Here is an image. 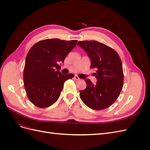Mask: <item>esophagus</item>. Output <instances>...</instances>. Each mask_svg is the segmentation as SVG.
Returning <instances> with one entry per match:
<instances>
[{
    "instance_id": "esophagus-1",
    "label": "esophagus",
    "mask_w": 150,
    "mask_h": 150,
    "mask_svg": "<svg viewBox=\"0 0 150 150\" xmlns=\"http://www.w3.org/2000/svg\"><path fill=\"white\" fill-rule=\"evenodd\" d=\"M74 78L75 80H79V79H80V78H79V77H78V76H77V75H75V76H74Z\"/></svg>"
}]
</instances>
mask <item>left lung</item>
Instances as JSON below:
<instances>
[{"label":"left lung","mask_w":150,"mask_h":150,"mask_svg":"<svg viewBox=\"0 0 150 150\" xmlns=\"http://www.w3.org/2000/svg\"><path fill=\"white\" fill-rule=\"evenodd\" d=\"M77 45L87 53L90 67L96 69L94 74L97 79L96 84L89 79L84 80L87 86L79 92L80 98L93 110H104L115 103L123 86L121 59L114 49L95 40L79 41Z\"/></svg>","instance_id":"left-lung-1"}]
</instances>
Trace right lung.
<instances>
[{
  "instance_id": "1",
  "label": "right lung",
  "mask_w": 150,
  "mask_h": 150,
  "mask_svg": "<svg viewBox=\"0 0 150 150\" xmlns=\"http://www.w3.org/2000/svg\"><path fill=\"white\" fill-rule=\"evenodd\" d=\"M77 41L48 39L35 44L29 50L25 62L24 84L28 98L35 106L44 108L52 105L59 98L65 81L74 76L62 74L56 69Z\"/></svg>"
}]
</instances>
